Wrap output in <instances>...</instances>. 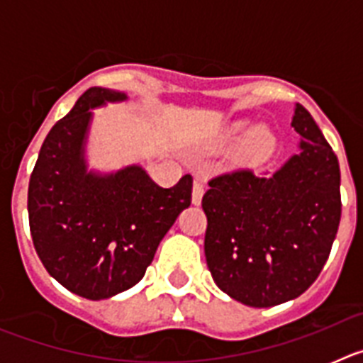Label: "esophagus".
<instances>
[{"label": "esophagus", "instance_id": "34e87169", "mask_svg": "<svg viewBox=\"0 0 363 363\" xmlns=\"http://www.w3.org/2000/svg\"><path fill=\"white\" fill-rule=\"evenodd\" d=\"M203 182L200 178L194 179V187H192V203L194 205H200L201 203V198H203Z\"/></svg>", "mask_w": 363, "mask_h": 363}]
</instances>
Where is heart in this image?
I'll list each match as a JSON object with an SVG mask.
<instances>
[{
    "label": "heart",
    "mask_w": 363,
    "mask_h": 363,
    "mask_svg": "<svg viewBox=\"0 0 363 363\" xmlns=\"http://www.w3.org/2000/svg\"><path fill=\"white\" fill-rule=\"evenodd\" d=\"M221 143H234L240 140L238 150L249 162H264L274 150L277 138L267 125H255L249 129L247 121H234L225 133L221 134Z\"/></svg>",
    "instance_id": "obj_1"
}]
</instances>
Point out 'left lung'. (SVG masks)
Segmentation results:
<instances>
[{"label": "left lung", "mask_w": 363, "mask_h": 363, "mask_svg": "<svg viewBox=\"0 0 363 363\" xmlns=\"http://www.w3.org/2000/svg\"><path fill=\"white\" fill-rule=\"evenodd\" d=\"M298 152L271 176L234 171L211 179L205 259L225 294L272 307L309 289L340 225V165L309 112L294 105Z\"/></svg>", "instance_id": "obj_1"}]
</instances>
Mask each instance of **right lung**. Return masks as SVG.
<instances>
[{"label": "right lung", "mask_w": 363, "mask_h": 363, "mask_svg": "<svg viewBox=\"0 0 363 363\" xmlns=\"http://www.w3.org/2000/svg\"><path fill=\"white\" fill-rule=\"evenodd\" d=\"M127 92L92 86L45 138L28 184L32 242L50 277L86 300H105L142 280L160 242L191 205L192 178L171 189L142 165L89 167L96 108Z\"/></svg>", "instance_id": "1"}]
</instances>
